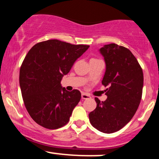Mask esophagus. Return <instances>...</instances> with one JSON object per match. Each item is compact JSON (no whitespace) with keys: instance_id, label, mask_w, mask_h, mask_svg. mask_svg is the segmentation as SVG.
I'll return each mask as SVG.
<instances>
[{"instance_id":"34e87169","label":"esophagus","mask_w":159,"mask_h":159,"mask_svg":"<svg viewBox=\"0 0 159 159\" xmlns=\"http://www.w3.org/2000/svg\"><path fill=\"white\" fill-rule=\"evenodd\" d=\"M81 98L82 99H87V98H90V96L88 94L85 93H81Z\"/></svg>"}]
</instances>
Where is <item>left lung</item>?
I'll return each instance as SVG.
<instances>
[{"mask_svg":"<svg viewBox=\"0 0 159 159\" xmlns=\"http://www.w3.org/2000/svg\"><path fill=\"white\" fill-rule=\"evenodd\" d=\"M105 62L102 84L106 89L107 99L97 104L89 114L91 125L100 132H117L132 120L142 97L143 75L141 67L130 50L115 43L99 49Z\"/></svg>","mask_w":159,"mask_h":159,"instance_id":"left-lung-1","label":"left lung"}]
</instances>
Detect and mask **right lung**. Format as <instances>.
<instances>
[{
    "label": "right lung",
    "mask_w": 159,
    "mask_h": 159,
    "mask_svg": "<svg viewBox=\"0 0 159 159\" xmlns=\"http://www.w3.org/2000/svg\"><path fill=\"white\" fill-rule=\"evenodd\" d=\"M89 47L50 39L27 54L20 69V88L27 112L41 126L57 129L69 122L81 95L78 90L67 91L61 81Z\"/></svg>",
    "instance_id": "1"
}]
</instances>
